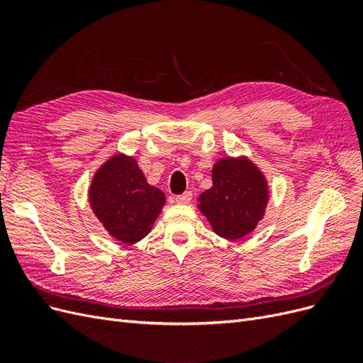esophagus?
<instances>
[{"instance_id":"1","label":"esophagus","mask_w":363,"mask_h":363,"mask_svg":"<svg viewBox=\"0 0 363 363\" xmlns=\"http://www.w3.org/2000/svg\"><path fill=\"white\" fill-rule=\"evenodd\" d=\"M191 200H192V192L191 191H186L182 195L175 196V203H177V204H188V203H191Z\"/></svg>"}]
</instances>
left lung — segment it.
I'll use <instances>...</instances> for the list:
<instances>
[{"mask_svg": "<svg viewBox=\"0 0 363 363\" xmlns=\"http://www.w3.org/2000/svg\"><path fill=\"white\" fill-rule=\"evenodd\" d=\"M213 186L200 195L199 208L213 232L236 240L256 228L265 213L268 184L248 159H221L212 169Z\"/></svg>", "mask_w": 363, "mask_h": 363, "instance_id": "left-lung-1", "label": "left lung"}]
</instances>
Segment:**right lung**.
Returning a JSON list of instances; mask_svg holds the SVG:
<instances>
[{
    "mask_svg": "<svg viewBox=\"0 0 363 363\" xmlns=\"http://www.w3.org/2000/svg\"><path fill=\"white\" fill-rule=\"evenodd\" d=\"M164 194L147 183L133 157L118 155L94 175L89 203L104 228L123 244L144 239L164 204Z\"/></svg>",
    "mask_w": 363,
    "mask_h": 363,
    "instance_id": "right-lung-1",
    "label": "right lung"
}]
</instances>
